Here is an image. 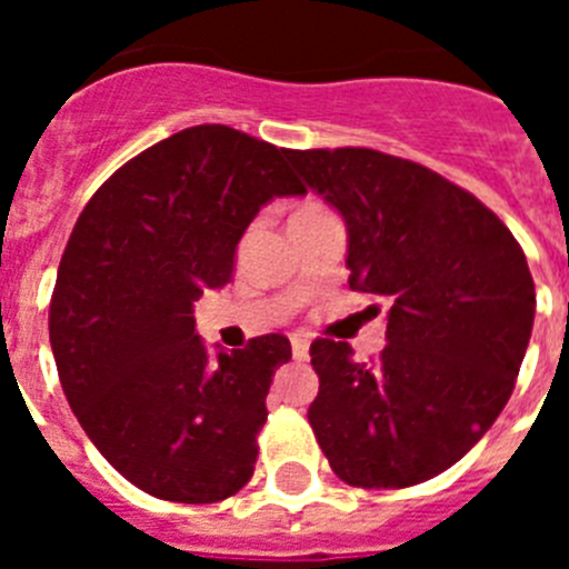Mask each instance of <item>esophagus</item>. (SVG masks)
<instances>
[{
  "mask_svg": "<svg viewBox=\"0 0 569 569\" xmlns=\"http://www.w3.org/2000/svg\"><path fill=\"white\" fill-rule=\"evenodd\" d=\"M290 345H293V356H296V359H299V361L308 359L310 341L305 339V336H293V339H290Z\"/></svg>",
  "mask_w": 569,
  "mask_h": 569,
  "instance_id": "obj_1",
  "label": "esophagus"
}]
</instances>
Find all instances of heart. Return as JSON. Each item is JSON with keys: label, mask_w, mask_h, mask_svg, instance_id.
<instances>
[{"label": "heart", "mask_w": 569, "mask_h": 569, "mask_svg": "<svg viewBox=\"0 0 569 569\" xmlns=\"http://www.w3.org/2000/svg\"><path fill=\"white\" fill-rule=\"evenodd\" d=\"M305 210H316V208H305Z\"/></svg>", "instance_id": "1"}]
</instances>
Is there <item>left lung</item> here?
I'll return each mask as SVG.
<instances>
[{"mask_svg":"<svg viewBox=\"0 0 569 569\" xmlns=\"http://www.w3.org/2000/svg\"><path fill=\"white\" fill-rule=\"evenodd\" d=\"M347 228L350 290L387 308V345L356 361L316 339L308 419L353 487H413L453 467L510 399L536 316L525 250L499 216L425 164L370 148L284 150Z\"/></svg>","mask_w":569,"mask_h":569,"instance_id":"8db88e82","label":"left lung"}]
</instances>
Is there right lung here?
Listing matches in <instances>:
<instances>
[{
    "instance_id": "add662e5",
    "label": "right lung",
    "mask_w": 569,
    "mask_h": 569,
    "mask_svg": "<svg viewBox=\"0 0 569 569\" xmlns=\"http://www.w3.org/2000/svg\"><path fill=\"white\" fill-rule=\"evenodd\" d=\"M301 193L281 148L196 124L133 156L77 219L48 316L59 381L99 453L156 499L213 505L253 476L290 341L210 359L193 305L233 279L261 204Z\"/></svg>"
}]
</instances>
